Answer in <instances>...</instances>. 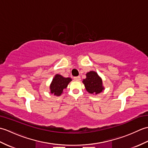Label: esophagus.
Segmentation results:
<instances>
[{
    "mask_svg": "<svg viewBox=\"0 0 148 148\" xmlns=\"http://www.w3.org/2000/svg\"><path fill=\"white\" fill-rule=\"evenodd\" d=\"M74 79L75 81H80V80H81V77H80V76L74 77Z\"/></svg>",
    "mask_w": 148,
    "mask_h": 148,
    "instance_id": "obj_1",
    "label": "esophagus"
}]
</instances>
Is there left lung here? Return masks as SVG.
Wrapping results in <instances>:
<instances>
[{
	"label": "left lung",
	"mask_w": 148,
	"mask_h": 148,
	"mask_svg": "<svg viewBox=\"0 0 148 148\" xmlns=\"http://www.w3.org/2000/svg\"><path fill=\"white\" fill-rule=\"evenodd\" d=\"M86 77L83 80V83L86 91L93 95H97L104 90L102 79L96 72L91 71L86 74Z\"/></svg>",
	"instance_id": "left-lung-1"
}]
</instances>
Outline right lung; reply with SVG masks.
Instances as JSON below:
<instances>
[{
  "label": "right lung",
  "instance_id": "right-lung-1",
  "mask_svg": "<svg viewBox=\"0 0 148 148\" xmlns=\"http://www.w3.org/2000/svg\"><path fill=\"white\" fill-rule=\"evenodd\" d=\"M71 81L70 77H64L60 74H56L50 84V93L55 96H60Z\"/></svg>",
  "mask_w": 148,
  "mask_h": 148
}]
</instances>
